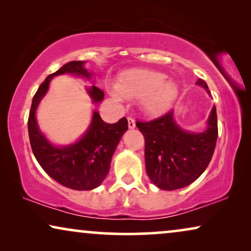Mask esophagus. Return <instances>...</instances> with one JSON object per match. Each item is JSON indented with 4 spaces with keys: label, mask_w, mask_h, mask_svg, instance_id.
<instances>
[{
    "label": "esophagus",
    "mask_w": 251,
    "mask_h": 251,
    "mask_svg": "<svg viewBox=\"0 0 251 251\" xmlns=\"http://www.w3.org/2000/svg\"><path fill=\"white\" fill-rule=\"evenodd\" d=\"M128 126L130 129H133L136 126V121L132 118H128Z\"/></svg>",
    "instance_id": "obj_1"
}]
</instances>
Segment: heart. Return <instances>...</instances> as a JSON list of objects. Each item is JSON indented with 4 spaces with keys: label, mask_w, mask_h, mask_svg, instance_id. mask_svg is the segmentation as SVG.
Segmentation results:
<instances>
[{
    "label": "heart",
    "mask_w": 251,
    "mask_h": 251,
    "mask_svg": "<svg viewBox=\"0 0 251 251\" xmlns=\"http://www.w3.org/2000/svg\"><path fill=\"white\" fill-rule=\"evenodd\" d=\"M107 91L118 102L126 99H140L146 114L162 115L173 107L179 96V89L174 81L159 71L133 68L120 74L118 83L109 84Z\"/></svg>",
    "instance_id": "heart-1"
}]
</instances>
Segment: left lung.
<instances>
[{
  "label": "left lung",
  "mask_w": 251,
  "mask_h": 251,
  "mask_svg": "<svg viewBox=\"0 0 251 251\" xmlns=\"http://www.w3.org/2000/svg\"><path fill=\"white\" fill-rule=\"evenodd\" d=\"M197 84L210 95L201 78ZM145 138L146 173L154 185L164 191L183 188L193 183L207 169L218 136L217 113L214 106L203 131L180 128L170 111L150 122H137Z\"/></svg>",
  "instance_id": "1"
}]
</instances>
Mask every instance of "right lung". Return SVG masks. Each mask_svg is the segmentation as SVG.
Wrapping results in <instances>:
<instances>
[{
	"instance_id": "obj_1",
	"label": "right lung",
	"mask_w": 251,
	"mask_h": 251,
	"mask_svg": "<svg viewBox=\"0 0 251 251\" xmlns=\"http://www.w3.org/2000/svg\"><path fill=\"white\" fill-rule=\"evenodd\" d=\"M85 61H70L53 74H50L37 89L32 101L28 118V135L34 156L42 169L58 183L72 190L89 191L98 187L107 176L112 156L128 130V120L106 123L99 113L94 111L87 131L75 143L54 145L41 131L36 121V109L49 90L51 78L57 75L73 74L90 81L94 74L84 67ZM94 104L104 99V91L92 84L87 88Z\"/></svg>"
}]
</instances>
